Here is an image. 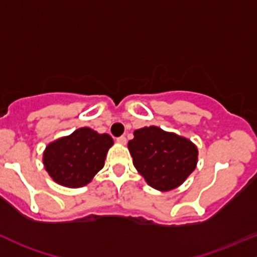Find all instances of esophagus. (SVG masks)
I'll use <instances>...</instances> for the list:
<instances>
[{
    "label": "esophagus",
    "instance_id": "obj_1",
    "mask_svg": "<svg viewBox=\"0 0 257 257\" xmlns=\"http://www.w3.org/2000/svg\"><path fill=\"white\" fill-rule=\"evenodd\" d=\"M117 143L120 144V145H125V144H126V138L125 137L117 138Z\"/></svg>",
    "mask_w": 257,
    "mask_h": 257
}]
</instances>
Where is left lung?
Masks as SVG:
<instances>
[{"instance_id":"1","label":"left lung","mask_w":257,"mask_h":257,"mask_svg":"<svg viewBox=\"0 0 257 257\" xmlns=\"http://www.w3.org/2000/svg\"><path fill=\"white\" fill-rule=\"evenodd\" d=\"M128 150L137 171L160 191L180 187L196 168L199 156L193 142L156 125L137 129Z\"/></svg>"}]
</instances>
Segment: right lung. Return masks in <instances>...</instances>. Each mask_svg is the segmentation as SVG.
Segmentation results:
<instances>
[{"label": "right lung", "mask_w": 257, "mask_h": 257, "mask_svg": "<svg viewBox=\"0 0 257 257\" xmlns=\"http://www.w3.org/2000/svg\"><path fill=\"white\" fill-rule=\"evenodd\" d=\"M112 145L111 135L83 126L51 142L42 155V163L53 182L62 187H85L102 170Z\"/></svg>", "instance_id": "1"}]
</instances>
